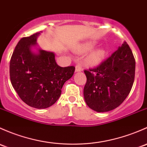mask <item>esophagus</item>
I'll list each match as a JSON object with an SVG mask.
<instances>
[{"instance_id": "obj_1", "label": "esophagus", "mask_w": 147, "mask_h": 147, "mask_svg": "<svg viewBox=\"0 0 147 147\" xmlns=\"http://www.w3.org/2000/svg\"><path fill=\"white\" fill-rule=\"evenodd\" d=\"M75 71L76 72H80V71H82V66L80 64H78L75 66Z\"/></svg>"}]
</instances>
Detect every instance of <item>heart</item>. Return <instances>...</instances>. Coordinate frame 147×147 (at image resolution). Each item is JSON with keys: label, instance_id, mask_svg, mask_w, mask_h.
<instances>
[{"label": "heart", "instance_id": "1", "mask_svg": "<svg viewBox=\"0 0 147 147\" xmlns=\"http://www.w3.org/2000/svg\"><path fill=\"white\" fill-rule=\"evenodd\" d=\"M93 47V44L91 43L84 44L82 47L80 49V52H86L87 51L90 50ZM103 56H104V51L102 50H96L94 51L92 53L89 54V56L87 57V61L89 64L91 65H97L100 63L103 60Z\"/></svg>", "mask_w": 147, "mask_h": 147}]
</instances>
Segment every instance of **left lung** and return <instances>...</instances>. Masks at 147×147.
Here are the masks:
<instances>
[{"label": "left lung", "mask_w": 147, "mask_h": 147, "mask_svg": "<svg viewBox=\"0 0 147 147\" xmlns=\"http://www.w3.org/2000/svg\"><path fill=\"white\" fill-rule=\"evenodd\" d=\"M84 72L86 103L96 112H107L118 107L130 92L135 80V60L124 41L99 65Z\"/></svg>", "instance_id": "1"}]
</instances>
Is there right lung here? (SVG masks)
Wrapping results in <instances>:
<instances>
[{"label":"right lung","mask_w":147,"mask_h":147,"mask_svg":"<svg viewBox=\"0 0 147 147\" xmlns=\"http://www.w3.org/2000/svg\"><path fill=\"white\" fill-rule=\"evenodd\" d=\"M41 32L23 37L17 44L10 62V78L15 90L29 106L41 109L53 105L61 89L75 72L74 66L58 65L53 52L32 51Z\"/></svg>","instance_id":"add662e5"}]
</instances>
